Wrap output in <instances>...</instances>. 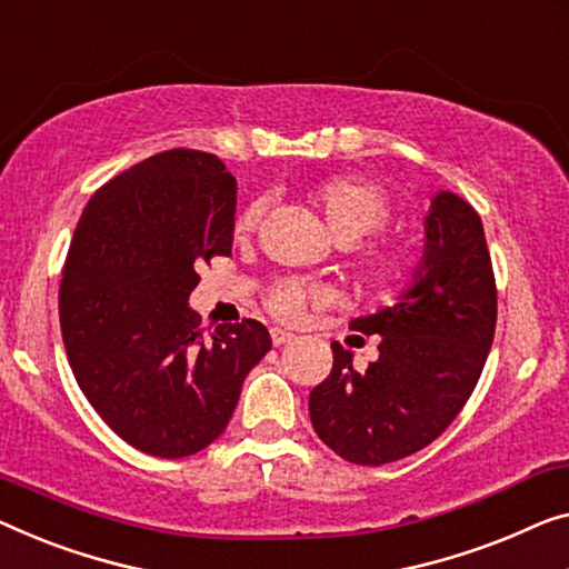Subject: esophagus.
I'll use <instances>...</instances> for the list:
<instances>
[{
    "label": "esophagus",
    "instance_id": "obj_1",
    "mask_svg": "<svg viewBox=\"0 0 569 569\" xmlns=\"http://www.w3.org/2000/svg\"><path fill=\"white\" fill-rule=\"evenodd\" d=\"M270 339H273V345L276 347H281V345H288L293 339V335L291 332H286V329H281V327H273L270 329Z\"/></svg>",
    "mask_w": 569,
    "mask_h": 569
}]
</instances>
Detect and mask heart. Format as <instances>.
Segmentation results:
<instances>
[{"instance_id": "1", "label": "heart", "mask_w": 569, "mask_h": 569, "mask_svg": "<svg viewBox=\"0 0 569 569\" xmlns=\"http://www.w3.org/2000/svg\"><path fill=\"white\" fill-rule=\"evenodd\" d=\"M313 207L319 209L327 230L332 232L342 244H355L366 237L376 234L391 222V201L376 183L360 181V178H332L321 183L311 193ZM262 219V203L252 201L234 219V234L248 237L258 230ZM360 273L368 283H391L401 273V262L393 256H368L360 262ZM317 296L313 288H307L301 281H281L270 288L268 309L276 317L293 319L299 317L303 307Z\"/></svg>"}]
</instances>
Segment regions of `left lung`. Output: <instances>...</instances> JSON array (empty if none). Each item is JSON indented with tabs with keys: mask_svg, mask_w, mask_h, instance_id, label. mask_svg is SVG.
<instances>
[{
	"mask_svg": "<svg viewBox=\"0 0 569 569\" xmlns=\"http://www.w3.org/2000/svg\"><path fill=\"white\" fill-rule=\"evenodd\" d=\"M423 258L393 307L352 319L378 335V360L352 368L332 342V372L309 396L313 431L355 465L419 452L455 421L486 366L498 293L482 222L468 201L439 191L423 219Z\"/></svg>",
	"mask_w": 569,
	"mask_h": 569,
	"instance_id": "8db88e82",
	"label": "left lung"
}]
</instances>
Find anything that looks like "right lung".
<instances>
[{
	"label": "right lung",
	"mask_w": 569,
	"mask_h": 569,
	"mask_svg": "<svg viewBox=\"0 0 569 569\" xmlns=\"http://www.w3.org/2000/svg\"><path fill=\"white\" fill-rule=\"evenodd\" d=\"M234 203L222 160L176 148L101 186L76 224L58 293L68 362L107 427L146 455L214 442L273 345L256 319L207 342L189 307L197 268L232 252Z\"/></svg>",
	"instance_id": "right-lung-1"
}]
</instances>
